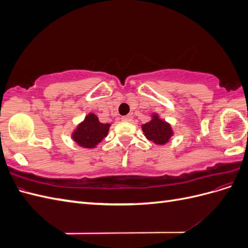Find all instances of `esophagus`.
I'll use <instances>...</instances> for the list:
<instances>
[{
  "label": "esophagus",
  "mask_w": 248,
  "mask_h": 248,
  "mask_svg": "<svg viewBox=\"0 0 248 248\" xmlns=\"http://www.w3.org/2000/svg\"><path fill=\"white\" fill-rule=\"evenodd\" d=\"M121 119H122V121H124V122H129V121H131V120H132V117L130 115H128V116L122 117Z\"/></svg>",
  "instance_id": "1"
}]
</instances>
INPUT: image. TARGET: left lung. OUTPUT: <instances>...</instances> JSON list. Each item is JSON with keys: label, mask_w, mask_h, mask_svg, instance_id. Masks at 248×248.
Masks as SVG:
<instances>
[{"label": "left lung", "mask_w": 248, "mask_h": 248, "mask_svg": "<svg viewBox=\"0 0 248 248\" xmlns=\"http://www.w3.org/2000/svg\"><path fill=\"white\" fill-rule=\"evenodd\" d=\"M141 129L145 137L156 145L167 144L174 134L170 125L161 120L157 114L152 115L151 121L141 125Z\"/></svg>", "instance_id": "1"}]
</instances>
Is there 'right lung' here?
<instances>
[{"label":"right lung","instance_id":"add662e5","mask_svg":"<svg viewBox=\"0 0 248 248\" xmlns=\"http://www.w3.org/2000/svg\"><path fill=\"white\" fill-rule=\"evenodd\" d=\"M110 124L99 122L95 114H89L72 132V139L82 148L92 149L108 136Z\"/></svg>","mask_w":248,"mask_h":248}]
</instances>
